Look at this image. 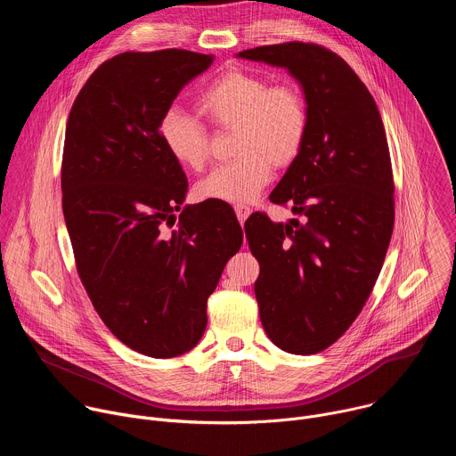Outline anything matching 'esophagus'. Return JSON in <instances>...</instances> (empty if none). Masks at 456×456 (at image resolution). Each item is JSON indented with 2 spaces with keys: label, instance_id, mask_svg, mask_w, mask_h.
Segmentation results:
<instances>
[{
  "label": "esophagus",
  "instance_id": "obj_1",
  "mask_svg": "<svg viewBox=\"0 0 456 456\" xmlns=\"http://www.w3.org/2000/svg\"><path fill=\"white\" fill-rule=\"evenodd\" d=\"M234 213H236L240 224H243L248 218V215H250V208H247V206H234Z\"/></svg>",
  "mask_w": 456,
  "mask_h": 456
}]
</instances>
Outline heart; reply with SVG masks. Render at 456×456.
I'll return each mask as SVG.
<instances>
[{"label": "heart", "mask_w": 456, "mask_h": 456, "mask_svg": "<svg viewBox=\"0 0 456 456\" xmlns=\"http://www.w3.org/2000/svg\"><path fill=\"white\" fill-rule=\"evenodd\" d=\"M199 108L215 126L234 129L232 151L238 157L199 182L197 194L204 200L254 202L271 182L274 166L292 164L305 146L308 108L294 85H271L262 76L229 70L200 94ZM159 132L182 166L199 171L208 164L209 137L199 118L171 108Z\"/></svg>", "instance_id": "1"}]
</instances>
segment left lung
I'll use <instances>...</instances> for the list:
<instances>
[{
	"mask_svg": "<svg viewBox=\"0 0 456 456\" xmlns=\"http://www.w3.org/2000/svg\"><path fill=\"white\" fill-rule=\"evenodd\" d=\"M238 57L287 69L306 101L305 146L271 192V202L301 220L276 224L254 213L245 234L259 264L254 294L269 339L289 354H317L362 310L392 240L384 124L364 83L329 48L290 41Z\"/></svg>",
	"mask_w": 456,
	"mask_h": 456,
	"instance_id": "1",
	"label": "left lung"
}]
</instances>
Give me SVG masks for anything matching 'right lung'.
<instances>
[{"label":"right lung","instance_id":"obj_1","mask_svg":"<svg viewBox=\"0 0 456 456\" xmlns=\"http://www.w3.org/2000/svg\"><path fill=\"white\" fill-rule=\"evenodd\" d=\"M213 59L178 48L118 53L90 76L67 122L62 215L79 278L111 334L148 357L199 345L208 297L243 241L229 204L182 208L187 178L159 132Z\"/></svg>","mask_w":456,"mask_h":456}]
</instances>
